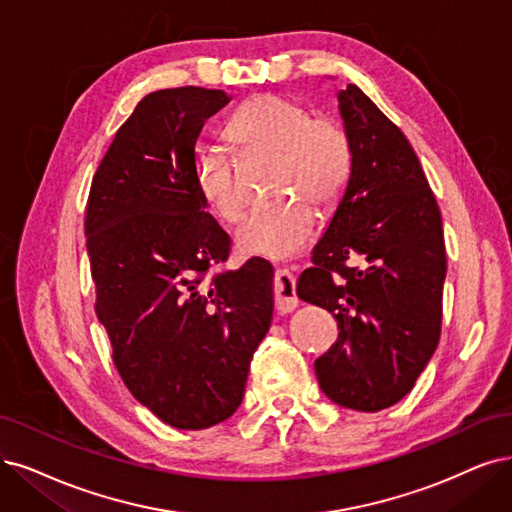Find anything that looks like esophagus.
I'll return each mask as SVG.
<instances>
[{"instance_id":"34e87169","label":"esophagus","mask_w":512,"mask_h":512,"mask_svg":"<svg viewBox=\"0 0 512 512\" xmlns=\"http://www.w3.org/2000/svg\"><path fill=\"white\" fill-rule=\"evenodd\" d=\"M299 304L295 293V278L289 270L278 268L274 274V310L278 314L293 312Z\"/></svg>"}]
</instances>
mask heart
Returning a JSON list of instances; mask_svg holds the SVG:
<instances>
[{
	"label": "heart",
	"instance_id": "1",
	"mask_svg": "<svg viewBox=\"0 0 512 512\" xmlns=\"http://www.w3.org/2000/svg\"><path fill=\"white\" fill-rule=\"evenodd\" d=\"M227 139L244 154L278 156L274 194H293L244 219L236 232L238 251L282 259L306 249L316 232V213L308 202L333 206L350 177L352 143L342 122L318 116L297 99L259 94L234 113ZM194 183L219 221L232 225L242 217L246 194L230 151L204 147L194 162Z\"/></svg>",
	"mask_w": 512,
	"mask_h": 512
}]
</instances>
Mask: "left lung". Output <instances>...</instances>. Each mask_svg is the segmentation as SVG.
<instances>
[{
	"label": "left lung",
	"instance_id": "obj_1",
	"mask_svg": "<svg viewBox=\"0 0 512 512\" xmlns=\"http://www.w3.org/2000/svg\"><path fill=\"white\" fill-rule=\"evenodd\" d=\"M339 109L350 181L297 295L337 320L335 344L314 363L320 388L342 407L382 411L411 392L439 346L443 223L401 128L354 84Z\"/></svg>",
	"mask_w": 512,
	"mask_h": 512
}]
</instances>
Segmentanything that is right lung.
I'll return each mask as SVG.
<instances>
[{"mask_svg":"<svg viewBox=\"0 0 512 512\" xmlns=\"http://www.w3.org/2000/svg\"><path fill=\"white\" fill-rule=\"evenodd\" d=\"M223 90L147 94L118 128L86 202L94 312L122 382L179 430L215 426L240 407L251 358L272 323V268L225 270L230 236L194 183L204 122Z\"/></svg>","mask_w":512,"mask_h":512,"instance_id":"obj_1","label":"right lung"}]
</instances>
